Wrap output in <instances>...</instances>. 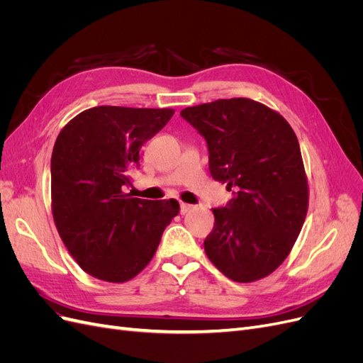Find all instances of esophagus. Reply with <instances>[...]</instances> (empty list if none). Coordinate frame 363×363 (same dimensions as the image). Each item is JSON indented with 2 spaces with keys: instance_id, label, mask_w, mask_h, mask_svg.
Returning <instances> with one entry per match:
<instances>
[{
  "instance_id": "1",
  "label": "esophagus",
  "mask_w": 363,
  "mask_h": 363,
  "mask_svg": "<svg viewBox=\"0 0 363 363\" xmlns=\"http://www.w3.org/2000/svg\"><path fill=\"white\" fill-rule=\"evenodd\" d=\"M192 208H194V206H191V204H188V203H180V213H182V215L191 212Z\"/></svg>"
}]
</instances>
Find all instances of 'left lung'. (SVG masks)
<instances>
[{
  "mask_svg": "<svg viewBox=\"0 0 363 363\" xmlns=\"http://www.w3.org/2000/svg\"><path fill=\"white\" fill-rule=\"evenodd\" d=\"M180 115L206 139L213 180L233 189L224 207L212 208L207 257L233 281L269 276L291 252L309 204L292 127L250 98L216 100L183 108Z\"/></svg>",
  "mask_w": 363,
  "mask_h": 363,
  "instance_id": "left-lung-1",
  "label": "left lung"
}]
</instances>
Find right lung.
I'll return each instance as SVG.
<instances>
[{
  "mask_svg": "<svg viewBox=\"0 0 363 363\" xmlns=\"http://www.w3.org/2000/svg\"><path fill=\"white\" fill-rule=\"evenodd\" d=\"M172 108L98 106L62 128L51 156V208L57 232L80 268L124 283L144 269L177 200H140L125 189L139 150L172 118Z\"/></svg>",
  "mask_w": 363,
  "mask_h": 363,
  "instance_id": "right-lung-1",
  "label": "right lung"
}]
</instances>
